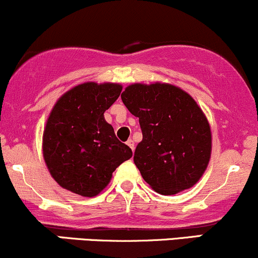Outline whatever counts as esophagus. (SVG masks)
I'll list each match as a JSON object with an SVG mask.
<instances>
[{
	"mask_svg": "<svg viewBox=\"0 0 258 258\" xmlns=\"http://www.w3.org/2000/svg\"><path fill=\"white\" fill-rule=\"evenodd\" d=\"M126 144H127V146H128L130 148H131V149H132V152H133V150H135V143H133V141H132V139H128V141L126 142Z\"/></svg>",
	"mask_w": 258,
	"mask_h": 258,
	"instance_id": "esophagus-1",
	"label": "esophagus"
}]
</instances>
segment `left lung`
<instances>
[{"label":"left lung","instance_id":"left-lung-1","mask_svg":"<svg viewBox=\"0 0 258 258\" xmlns=\"http://www.w3.org/2000/svg\"><path fill=\"white\" fill-rule=\"evenodd\" d=\"M121 99L139 119L143 139L133 161L144 180L162 195L193 186L211 155V130L195 100L167 84L131 85Z\"/></svg>","mask_w":258,"mask_h":258}]
</instances>
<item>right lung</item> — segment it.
I'll use <instances>...</instances> for the list:
<instances>
[{
  "label": "right lung",
  "mask_w": 258,
  "mask_h": 258,
  "mask_svg": "<svg viewBox=\"0 0 258 258\" xmlns=\"http://www.w3.org/2000/svg\"><path fill=\"white\" fill-rule=\"evenodd\" d=\"M120 85H79L55 103L43 132V158L57 183L82 197H96L132 156L104 120L119 98Z\"/></svg>",
  "instance_id": "obj_1"
}]
</instances>
